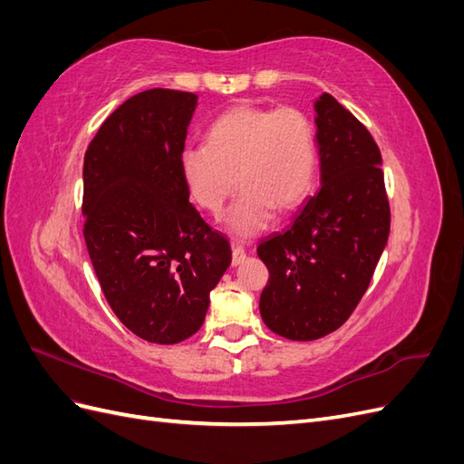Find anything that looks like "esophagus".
I'll list each match as a JSON object with an SVG mask.
<instances>
[{"label":"esophagus","mask_w":464,"mask_h":464,"mask_svg":"<svg viewBox=\"0 0 464 464\" xmlns=\"http://www.w3.org/2000/svg\"><path fill=\"white\" fill-rule=\"evenodd\" d=\"M246 261V249L237 244H232V265L237 266Z\"/></svg>","instance_id":"esophagus-1"}]
</instances>
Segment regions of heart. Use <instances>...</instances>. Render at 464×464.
Wrapping results in <instances>:
<instances>
[{"label":"heart","mask_w":464,"mask_h":464,"mask_svg":"<svg viewBox=\"0 0 464 464\" xmlns=\"http://www.w3.org/2000/svg\"><path fill=\"white\" fill-rule=\"evenodd\" d=\"M179 172L189 198L213 215L240 186L224 228L236 237L257 236L271 227L275 210L288 213L312 191L314 125L298 108L234 106L208 125L205 147L181 150Z\"/></svg>","instance_id":"obj_1"}]
</instances>
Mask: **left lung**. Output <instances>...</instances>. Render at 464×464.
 Instances as JSON below:
<instances>
[{
  "instance_id": "left-lung-1",
  "label": "left lung",
  "mask_w": 464,
  "mask_h": 464,
  "mask_svg": "<svg viewBox=\"0 0 464 464\" xmlns=\"http://www.w3.org/2000/svg\"><path fill=\"white\" fill-rule=\"evenodd\" d=\"M319 191L285 232L259 244L269 269L259 312L290 341L339 329L368 290L387 246L391 213L373 137L329 92L315 102Z\"/></svg>"
}]
</instances>
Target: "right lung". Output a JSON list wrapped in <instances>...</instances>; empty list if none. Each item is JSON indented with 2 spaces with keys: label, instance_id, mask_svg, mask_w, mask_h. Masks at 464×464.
<instances>
[{
  "label": "right lung",
  "instance_id": "add662e5",
  "mask_svg": "<svg viewBox=\"0 0 464 464\" xmlns=\"http://www.w3.org/2000/svg\"><path fill=\"white\" fill-rule=\"evenodd\" d=\"M198 94L150 89L125 101L85 152L89 256L118 319L143 341L176 344L205 321L232 261L227 237L189 203L179 154Z\"/></svg>",
  "mask_w": 464,
  "mask_h": 464
}]
</instances>
